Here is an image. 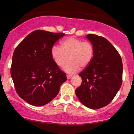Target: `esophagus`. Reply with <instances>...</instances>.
<instances>
[{
  "label": "esophagus",
  "mask_w": 134,
  "mask_h": 134,
  "mask_svg": "<svg viewBox=\"0 0 134 134\" xmlns=\"http://www.w3.org/2000/svg\"><path fill=\"white\" fill-rule=\"evenodd\" d=\"M71 77H72V75H69V74L67 75V79H70Z\"/></svg>",
  "instance_id": "esophagus-1"
}]
</instances>
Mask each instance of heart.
Instances as JSON below:
<instances>
[{"instance_id": "heart-1", "label": "heart", "mask_w": 134, "mask_h": 134, "mask_svg": "<svg viewBox=\"0 0 134 134\" xmlns=\"http://www.w3.org/2000/svg\"><path fill=\"white\" fill-rule=\"evenodd\" d=\"M51 55L54 63L59 67L62 66L66 61L63 69L67 73L74 74L82 68H85L92 61L94 55V47L89 41L69 37L60 42V47L53 45Z\"/></svg>"}]
</instances>
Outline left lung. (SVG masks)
Listing matches in <instances>:
<instances>
[{"label": "left lung", "mask_w": 134, "mask_h": 134, "mask_svg": "<svg viewBox=\"0 0 134 134\" xmlns=\"http://www.w3.org/2000/svg\"><path fill=\"white\" fill-rule=\"evenodd\" d=\"M86 38L94 47V55L89 65L79 74L82 83L75 94L85 106L98 109L109 104L120 89L123 63L120 54L108 40L93 34Z\"/></svg>", "instance_id": "obj_1"}]
</instances>
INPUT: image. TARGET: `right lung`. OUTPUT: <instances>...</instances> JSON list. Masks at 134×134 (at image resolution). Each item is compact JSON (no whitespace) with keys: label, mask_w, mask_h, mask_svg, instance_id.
Wrapping results in <instances>:
<instances>
[{"label":"right lung","mask_w":134,"mask_h":134,"mask_svg":"<svg viewBox=\"0 0 134 134\" xmlns=\"http://www.w3.org/2000/svg\"><path fill=\"white\" fill-rule=\"evenodd\" d=\"M63 33L36 30L14 50L11 76L18 96L28 104L43 106L58 94L67 80L65 73L54 63L51 48Z\"/></svg>","instance_id":"1"}]
</instances>
